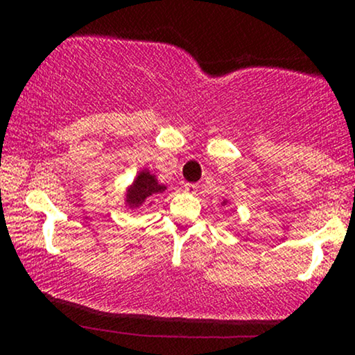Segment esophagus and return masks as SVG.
<instances>
[{
    "label": "esophagus",
    "instance_id": "34e87169",
    "mask_svg": "<svg viewBox=\"0 0 355 355\" xmlns=\"http://www.w3.org/2000/svg\"><path fill=\"white\" fill-rule=\"evenodd\" d=\"M185 191H189V193H197L198 191V185L197 183H185Z\"/></svg>",
    "mask_w": 355,
    "mask_h": 355
}]
</instances>
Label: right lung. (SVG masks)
<instances>
[{
    "mask_svg": "<svg viewBox=\"0 0 355 355\" xmlns=\"http://www.w3.org/2000/svg\"><path fill=\"white\" fill-rule=\"evenodd\" d=\"M165 190L164 185L157 182L155 175H152L150 172H140V175L137 177V180L133 182V187L128 190V197H126V202L128 205L132 207H140L146 198L153 197V195L162 193Z\"/></svg>",
    "mask_w": 355,
    "mask_h": 355,
    "instance_id": "add662e5",
    "label": "right lung"
}]
</instances>
